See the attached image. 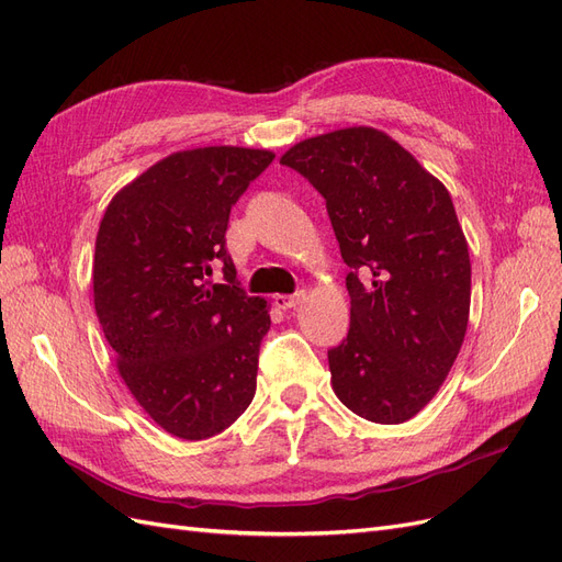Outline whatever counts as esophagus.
I'll list each match as a JSON object with an SVG mask.
<instances>
[{
	"label": "esophagus",
	"mask_w": 562,
	"mask_h": 562,
	"mask_svg": "<svg viewBox=\"0 0 562 562\" xmlns=\"http://www.w3.org/2000/svg\"><path fill=\"white\" fill-rule=\"evenodd\" d=\"M304 300H307V293L300 291V293H295V295H277V297H274V304H277L279 310H295L297 304H302Z\"/></svg>",
	"instance_id": "34e87169"
}]
</instances>
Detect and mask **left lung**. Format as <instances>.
Segmentation results:
<instances>
[{
  "mask_svg": "<svg viewBox=\"0 0 562 562\" xmlns=\"http://www.w3.org/2000/svg\"><path fill=\"white\" fill-rule=\"evenodd\" d=\"M281 164L326 199L351 269V328L328 351L335 396L368 422L403 424L438 394L469 326V244L450 192L372 126L300 140Z\"/></svg>",
  "mask_w": 562,
  "mask_h": 562,
  "instance_id": "1",
  "label": "left lung"
}]
</instances>
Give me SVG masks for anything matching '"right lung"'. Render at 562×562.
<instances>
[{
    "mask_svg": "<svg viewBox=\"0 0 562 562\" xmlns=\"http://www.w3.org/2000/svg\"><path fill=\"white\" fill-rule=\"evenodd\" d=\"M274 151H173L119 190L100 220L93 304L119 378L182 440L225 431L255 396L269 302L248 297L225 248L229 211ZM224 269L227 284H213Z\"/></svg>",
    "mask_w": 562,
    "mask_h": 562,
    "instance_id": "add662e5",
    "label": "right lung"
}]
</instances>
